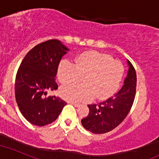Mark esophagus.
Masks as SVG:
<instances>
[{
	"mask_svg": "<svg viewBox=\"0 0 159 159\" xmlns=\"http://www.w3.org/2000/svg\"><path fill=\"white\" fill-rule=\"evenodd\" d=\"M69 103H70V104L73 105L74 107H78L81 106V104L80 103H77V102H69Z\"/></svg>",
	"mask_w": 159,
	"mask_h": 159,
	"instance_id": "1",
	"label": "esophagus"
}]
</instances>
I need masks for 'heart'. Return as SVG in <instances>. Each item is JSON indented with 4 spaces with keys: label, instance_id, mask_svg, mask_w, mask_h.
Here are the masks:
<instances>
[{
    "label": "heart",
    "instance_id": "heart-1",
    "mask_svg": "<svg viewBox=\"0 0 159 159\" xmlns=\"http://www.w3.org/2000/svg\"><path fill=\"white\" fill-rule=\"evenodd\" d=\"M122 64L114 61L110 55L97 51L82 52L75 59V64L62 61L57 70L58 78L63 84L61 95L69 102H88L92 98L104 99L118 90L124 75ZM85 77L84 85L70 84Z\"/></svg>",
    "mask_w": 159,
    "mask_h": 159
}]
</instances>
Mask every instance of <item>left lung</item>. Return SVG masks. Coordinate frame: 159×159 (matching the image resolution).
Masks as SVG:
<instances>
[{"instance_id": "1", "label": "left lung", "mask_w": 159, "mask_h": 159, "mask_svg": "<svg viewBox=\"0 0 159 159\" xmlns=\"http://www.w3.org/2000/svg\"><path fill=\"white\" fill-rule=\"evenodd\" d=\"M127 64L129 70L120 90L98 104L88 105L89 114L82 120V126L88 131L96 134L108 133L121 124L129 114L135 98L137 74L129 60Z\"/></svg>"}]
</instances>
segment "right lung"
Instances as JSON below:
<instances>
[{"label": "right lung", "mask_w": 159, "mask_h": 159, "mask_svg": "<svg viewBox=\"0 0 159 159\" xmlns=\"http://www.w3.org/2000/svg\"><path fill=\"white\" fill-rule=\"evenodd\" d=\"M69 49L57 39L45 41L28 52L22 60L15 79V98L26 120L45 126L59 116L67 104L57 96H46L57 90L55 81L61 58Z\"/></svg>", "instance_id": "add662e5"}]
</instances>
